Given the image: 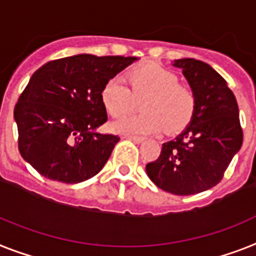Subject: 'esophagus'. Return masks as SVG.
Segmentation results:
<instances>
[{
  "mask_svg": "<svg viewBox=\"0 0 256 256\" xmlns=\"http://www.w3.org/2000/svg\"><path fill=\"white\" fill-rule=\"evenodd\" d=\"M124 138L132 140L133 142H136V144H140V142H142V141H144V137H141V136H132V134H126V136H124Z\"/></svg>",
  "mask_w": 256,
  "mask_h": 256,
  "instance_id": "1",
  "label": "esophagus"
}]
</instances>
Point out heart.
Wrapping results in <instances>:
<instances>
[{
	"label": "heart",
	"instance_id": "b5f03b06",
	"mask_svg": "<svg viewBox=\"0 0 256 256\" xmlns=\"http://www.w3.org/2000/svg\"><path fill=\"white\" fill-rule=\"evenodd\" d=\"M130 90L120 78L104 84L100 100L110 116L119 118L134 107V99L142 102L140 115L124 116L111 124L112 130L123 134H148L164 130L178 133L194 119L198 106L195 90L179 84L174 72L156 62H146L126 73Z\"/></svg>",
	"mask_w": 256,
	"mask_h": 256
}]
</instances>
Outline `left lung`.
Returning a JSON list of instances; mask_svg holds the SVG:
<instances>
[{"instance_id": "8db88e82", "label": "left lung", "mask_w": 256, "mask_h": 256, "mask_svg": "<svg viewBox=\"0 0 256 256\" xmlns=\"http://www.w3.org/2000/svg\"><path fill=\"white\" fill-rule=\"evenodd\" d=\"M198 106L190 126L175 140L162 144L158 160L146 164L154 184L174 195H194L218 184L242 146L237 99L226 81L206 62L179 58Z\"/></svg>"}]
</instances>
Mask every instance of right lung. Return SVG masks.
Listing matches in <instances>:
<instances>
[{
	"label": "right lung",
	"mask_w": 256,
	"mask_h": 256,
	"mask_svg": "<svg viewBox=\"0 0 256 256\" xmlns=\"http://www.w3.org/2000/svg\"><path fill=\"white\" fill-rule=\"evenodd\" d=\"M136 60L84 54L39 68L14 108L23 160L46 178L68 184L98 174L120 140L96 132L107 122L100 92Z\"/></svg>",
	"instance_id": "1"
}]
</instances>
